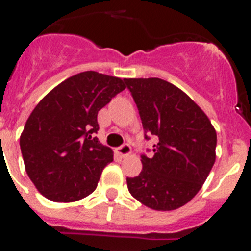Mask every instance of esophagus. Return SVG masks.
I'll list each match as a JSON object with an SVG mask.
<instances>
[{
    "mask_svg": "<svg viewBox=\"0 0 251 251\" xmlns=\"http://www.w3.org/2000/svg\"><path fill=\"white\" fill-rule=\"evenodd\" d=\"M130 152H132V148H130V146L128 143H124L121 147H118V153L122 157L128 156V154H130Z\"/></svg>",
    "mask_w": 251,
    "mask_h": 251,
    "instance_id": "obj_1",
    "label": "esophagus"
}]
</instances>
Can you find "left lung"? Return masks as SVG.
Masks as SVG:
<instances>
[{"label":"left lung","mask_w":251,"mask_h":251,"mask_svg":"<svg viewBox=\"0 0 251 251\" xmlns=\"http://www.w3.org/2000/svg\"><path fill=\"white\" fill-rule=\"evenodd\" d=\"M138 108L145 138L156 136L141 174L127 177L130 195L158 211L176 210L200 191L216 158V130L187 94L159 77L124 79Z\"/></svg>","instance_id":"left-lung-1"}]
</instances>
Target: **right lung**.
<instances>
[{
    "label": "right lung",
    "mask_w": 251,
    "mask_h": 251,
    "mask_svg": "<svg viewBox=\"0 0 251 251\" xmlns=\"http://www.w3.org/2000/svg\"><path fill=\"white\" fill-rule=\"evenodd\" d=\"M126 89L115 76L84 72L55 86L28 117L20 137L28 177L55 202H74L97 188L113 151L94 137L98 112Z\"/></svg>",
    "instance_id": "1"
}]
</instances>
